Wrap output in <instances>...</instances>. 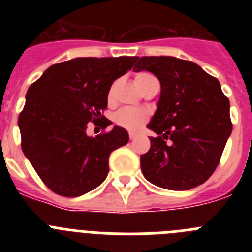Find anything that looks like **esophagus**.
Segmentation results:
<instances>
[{
  "instance_id": "34e87169",
  "label": "esophagus",
  "mask_w": 252,
  "mask_h": 252,
  "mask_svg": "<svg viewBox=\"0 0 252 252\" xmlns=\"http://www.w3.org/2000/svg\"><path fill=\"white\" fill-rule=\"evenodd\" d=\"M128 136H130V140H133V139H135V137H136V133L130 132V133H128Z\"/></svg>"
}]
</instances>
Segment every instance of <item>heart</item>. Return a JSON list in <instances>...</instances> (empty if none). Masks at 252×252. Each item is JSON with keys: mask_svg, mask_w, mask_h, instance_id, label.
I'll return each instance as SVG.
<instances>
[{"mask_svg": "<svg viewBox=\"0 0 252 252\" xmlns=\"http://www.w3.org/2000/svg\"><path fill=\"white\" fill-rule=\"evenodd\" d=\"M153 77L150 73L141 72L135 77V83L137 87L141 86L144 83V81H146L148 78ZM112 93L113 88L110 92V101L112 99ZM149 120V113L148 111L141 110V108H122L119 112L115 115V121L116 124L120 125L121 127L126 128V130L130 131H136L139 128L142 127V125L145 124Z\"/></svg>", "mask_w": 252, "mask_h": 252, "instance_id": "b5f03b06", "label": "heart"}]
</instances>
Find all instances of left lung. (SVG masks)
Instances as JSON below:
<instances>
[{
  "label": "left lung",
  "mask_w": 252,
  "mask_h": 252,
  "mask_svg": "<svg viewBox=\"0 0 252 252\" xmlns=\"http://www.w3.org/2000/svg\"><path fill=\"white\" fill-rule=\"evenodd\" d=\"M135 72L148 70L160 81L158 110L148 128L150 150L141 155L150 183L187 190L204 183L217 168L232 132L230 101L217 78L198 64L174 57L137 58Z\"/></svg>",
  "instance_id": "8db88e82"
}]
</instances>
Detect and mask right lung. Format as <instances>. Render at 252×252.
<instances>
[{
  "mask_svg": "<svg viewBox=\"0 0 252 252\" xmlns=\"http://www.w3.org/2000/svg\"><path fill=\"white\" fill-rule=\"evenodd\" d=\"M136 59L75 58L49 66L29 87L19 116L21 149L54 193L79 197L106 179L110 154L127 144L128 133L115 126L92 137L87 126L112 124L102 115L108 92Z\"/></svg>",
  "mask_w": 252,
  "mask_h": 252,
  "instance_id": "add662e5",
  "label": "right lung"
}]
</instances>
